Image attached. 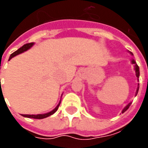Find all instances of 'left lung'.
Instances as JSON below:
<instances>
[{"label":"left lung","instance_id":"left-lung-1","mask_svg":"<svg viewBox=\"0 0 148 148\" xmlns=\"http://www.w3.org/2000/svg\"><path fill=\"white\" fill-rule=\"evenodd\" d=\"M130 53H131V54L133 55V53H131V52H130ZM131 63H132V64H134V70H135L136 76H137V77H138V78H139V76H140V71H139V67H138V64H136L135 60H131ZM138 85H139V84H138ZM138 90H139V87H138V88H137V90H136V95H138ZM131 103H132V102H130V103H129L128 104H127V105L126 107H125V108H124V109H123V110H122V113H124V112H125V111H126L127 110V109H128L129 107L131 106Z\"/></svg>","mask_w":148,"mask_h":148}]
</instances>
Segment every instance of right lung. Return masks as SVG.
I'll return each instance as SVG.
<instances>
[{
	"label": "right lung",
	"instance_id": "add662e5",
	"mask_svg": "<svg viewBox=\"0 0 148 148\" xmlns=\"http://www.w3.org/2000/svg\"><path fill=\"white\" fill-rule=\"evenodd\" d=\"M33 45H34V43H29V44H26V45H24V46H22L21 47H20L19 49L17 50V51H14V53L10 54V58H9V60H10L12 58H14V57H15L16 55H17V54H20V53H23V52H24V51H26L28 49H30ZM60 102H59V103L58 104V106H57V107H56L53 110H51V112L46 113V114H36V115L35 114H22V116L25 117H29V118H34V119H43V118L49 117V116L52 115L53 114H54V113L58 110V108H59V105H60Z\"/></svg>",
	"mask_w": 148,
	"mask_h": 148
}]
</instances>
